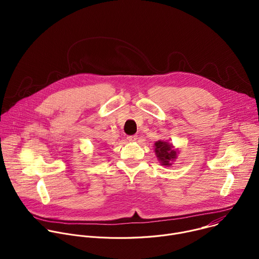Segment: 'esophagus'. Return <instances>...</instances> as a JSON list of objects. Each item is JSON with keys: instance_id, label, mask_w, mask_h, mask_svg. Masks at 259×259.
<instances>
[{"instance_id": "1", "label": "esophagus", "mask_w": 259, "mask_h": 259, "mask_svg": "<svg viewBox=\"0 0 259 259\" xmlns=\"http://www.w3.org/2000/svg\"><path fill=\"white\" fill-rule=\"evenodd\" d=\"M127 139L129 141H136L137 140V135H130V136L127 137Z\"/></svg>"}]
</instances>
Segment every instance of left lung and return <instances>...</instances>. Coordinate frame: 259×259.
Returning a JSON list of instances; mask_svg holds the SVG:
<instances>
[{"label":"left lung","instance_id":"1","mask_svg":"<svg viewBox=\"0 0 259 259\" xmlns=\"http://www.w3.org/2000/svg\"><path fill=\"white\" fill-rule=\"evenodd\" d=\"M155 153L160 163L166 167L172 165V162H174L178 154L177 150L174 149V146L172 144L163 140L156 141Z\"/></svg>","mask_w":259,"mask_h":259}]
</instances>
